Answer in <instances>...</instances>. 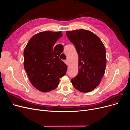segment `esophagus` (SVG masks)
<instances>
[{
	"instance_id": "1",
	"label": "esophagus",
	"mask_w": 130,
	"mask_h": 130,
	"mask_svg": "<svg viewBox=\"0 0 130 130\" xmlns=\"http://www.w3.org/2000/svg\"><path fill=\"white\" fill-rule=\"evenodd\" d=\"M64 62H65V63L67 65H69V61H68L67 60H65Z\"/></svg>"
}]
</instances>
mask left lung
<instances>
[{
	"instance_id": "obj_1",
	"label": "left lung",
	"mask_w": 130,
	"mask_h": 130,
	"mask_svg": "<svg viewBox=\"0 0 130 130\" xmlns=\"http://www.w3.org/2000/svg\"><path fill=\"white\" fill-rule=\"evenodd\" d=\"M66 35L75 47L79 57V71L71 82L81 92H91L99 85L105 73V46L100 38L89 30L67 31Z\"/></svg>"
}]
</instances>
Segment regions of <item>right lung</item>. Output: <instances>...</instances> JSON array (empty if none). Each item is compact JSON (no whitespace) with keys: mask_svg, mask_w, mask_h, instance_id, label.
<instances>
[{"mask_svg":"<svg viewBox=\"0 0 130 130\" xmlns=\"http://www.w3.org/2000/svg\"><path fill=\"white\" fill-rule=\"evenodd\" d=\"M62 36L61 31L39 32L30 38L24 50L25 70L32 85L42 92L55 89L66 73L67 66L59 59L63 50L57 45L53 48Z\"/></svg>","mask_w":130,"mask_h":130,"instance_id":"obj_1","label":"right lung"}]
</instances>
